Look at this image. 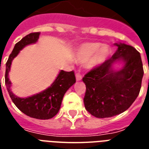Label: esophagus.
Here are the masks:
<instances>
[{
    "label": "esophagus",
    "mask_w": 149,
    "mask_h": 149,
    "mask_svg": "<svg viewBox=\"0 0 149 149\" xmlns=\"http://www.w3.org/2000/svg\"><path fill=\"white\" fill-rule=\"evenodd\" d=\"M76 79H77V81H80L82 79V76L79 73H77V75H76Z\"/></svg>",
    "instance_id": "34e87169"
}]
</instances>
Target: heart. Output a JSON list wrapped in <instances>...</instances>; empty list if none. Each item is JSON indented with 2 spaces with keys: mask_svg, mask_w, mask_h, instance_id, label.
Returning <instances> with one entry per match:
<instances>
[{
  "mask_svg": "<svg viewBox=\"0 0 149 149\" xmlns=\"http://www.w3.org/2000/svg\"><path fill=\"white\" fill-rule=\"evenodd\" d=\"M109 53L110 48L107 45H102L101 43L100 42L85 43L79 46L77 50L76 60L78 63H85L87 61L86 68L92 69L103 63L108 56ZM93 54L95 56L91 58L90 57Z\"/></svg>",
  "mask_w": 149,
  "mask_h": 149,
  "instance_id": "heart-1",
  "label": "heart"
}]
</instances>
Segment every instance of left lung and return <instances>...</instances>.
Segmentation results:
<instances>
[{
  "label": "left lung",
  "instance_id": "left-lung-1",
  "mask_svg": "<svg viewBox=\"0 0 149 149\" xmlns=\"http://www.w3.org/2000/svg\"><path fill=\"white\" fill-rule=\"evenodd\" d=\"M118 49L111 58L89 71L83 81L86 85L85 108L98 118H111L129 108L139 94L144 75L139 52L131 45L115 43ZM122 61L124 66L113 70L112 66Z\"/></svg>",
  "mask_w": 149,
  "mask_h": 149
}]
</instances>
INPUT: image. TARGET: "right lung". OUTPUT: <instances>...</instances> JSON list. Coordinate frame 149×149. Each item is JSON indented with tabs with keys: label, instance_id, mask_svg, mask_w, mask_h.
Segmentation results:
<instances>
[{
	"label": "right lung",
	"instance_id": "add662e5",
	"mask_svg": "<svg viewBox=\"0 0 149 149\" xmlns=\"http://www.w3.org/2000/svg\"><path fill=\"white\" fill-rule=\"evenodd\" d=\"M39 36L40 32L30 33L15 44L14 49L6 63L5 85L13 103L20 111L31 118L47 120L56 115L60 109L63 96L68 89L76 83L74 72L61 70L58 77L49 88L26 98L18 97L12 93L10 91V81L8 77V72L10 70L13 59L26 45L36 43Z\"/></svg>",
	"mask_w": 149,
	"mask_h": 149
}]
</instances>
